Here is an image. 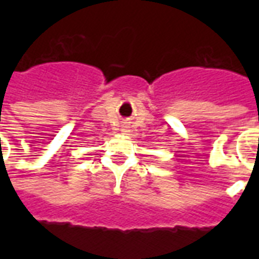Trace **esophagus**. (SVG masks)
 Instances as JSON below:
<instances>
[{
	"label": "esophagus",
	"instance_id": "1",
	"mask_svg": "<svg viewBox=\"0 0 259 259\" xmlns=\"http://www.w3.org/2000/svg\"><path fill=\"white\" fill-rule=\"evenodd\" d=\"M122 132H123V133H126V132H127V126H122Z\"/></svg>",
	"mask_w": 259,
	"mask_h": 259
}]
</instances>
